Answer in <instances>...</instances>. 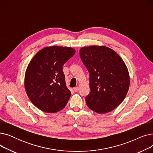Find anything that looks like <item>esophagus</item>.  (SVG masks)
I'll use <instances>...</instances> for the list:
<instances>
[{
  "label": "esophagus",
  "mask_w": 153,
  "mask_h": 153,
  "mask_svg": "<svg viewBox=\"0 0 153 153\" xmlns=\"http://www.w3.org/2000/svg\"><path fill=\"white\" fill-rule=\"evenodd\" d=\"M73 89H74V91L75 92H77L78 90H79V87H75L73 88Z\"/></svg>",
  "instance_id": "obj_1"
}]
</instances>
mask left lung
<instances>
[{"instance_id": "8db88e82", "label": "left lung", "mask_w": 153, "mask_h": 153, "mask_svg": "<svg viewBox=\"0 0 153 153\" xmlns=\"http://www.w3.org/2000/svg\"><path fill=\"white\" fill-rule=\"evenodd\" d=\"M79 53L90 74L87 107L98 114L114 110L123 101L130 87L129 72L124 61L105 46L82 47Z\"/></svg>"}]
</instances>
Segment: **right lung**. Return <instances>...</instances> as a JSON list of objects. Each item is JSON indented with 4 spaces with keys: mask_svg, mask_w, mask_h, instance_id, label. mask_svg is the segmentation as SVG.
Listing matches in <instances>:
<instances>
[{
    "mask_svg": "<svg viewBox=\"0 0 153 153\" xmlns=\"http://www.w3.org/2000/svg\"><path fill=\"white\" fill-rule=\"evenodd\" d=\"M75 53L69 47H45L30 61L24 84L29 99L39 110L56 113L65 107L71 94L62 66Z\"/></svg>",
    "mask_w": 153,
    "mask_h": 153,
    "instance_id": "right-lung-1",
    "label": "right lung"
}]
</instances>
